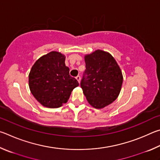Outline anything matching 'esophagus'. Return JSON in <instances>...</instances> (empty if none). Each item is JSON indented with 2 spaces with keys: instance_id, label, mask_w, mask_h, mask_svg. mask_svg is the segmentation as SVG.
<instances>
[{
  "instance_id": "obj_1",
  "label": "esophagus",
  "mask_w": 160,
  "mask_h": 160,
  "mask_svg": "<svg viewBox=\"0 0 160 160\" xmlns=\"http://www.w3.org/2000/svg\"><path fill=\"white\" fill-rule=\"evenodd\" d=\"M76 79H77V80L78 81V83H80V82H81V77H80V76H77V77H76Z\"/></svg>"
}]
</instances>
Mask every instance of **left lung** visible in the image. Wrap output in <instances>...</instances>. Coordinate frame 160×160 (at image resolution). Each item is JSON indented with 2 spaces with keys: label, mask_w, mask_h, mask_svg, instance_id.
Here are the masks:
<instances>
[{
  "label": "left lung",
  "mask_w": 160,
  "mask_h": 160,
  "mask_svg": "<svg viewBox=\"0 0 160 160\" xmlns=\"http://www.w3.org/2000/svg\"><path fill=\"white\" fill-rule=\"evenodd\" d=\"M84 60L86 69L81 82L83 93L92 107L104 108L119 96L122 70L112 55L102 50L85 55Z\"/></svg>",
  "instance_id": "1"
}]
</instances>
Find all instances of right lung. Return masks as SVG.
<instances>
[{
    "label": "right lung",
    "mask_w": 160,
    "mask_h": 160,
    "mask_svg": "<svg viewBox=\"0 0 160 160\" xmlns=\"http://www.w3.org/2000/svg\"><path fill=\"white\" fill-rule=\"evenodd\" d=\"M65 55L51 51L33 64L29 74V86L33 97L44 107L58 108L66 103L73 89L79 85L69 75Z\"/></svg>",
    "instance_id": "add662e5"
}]
</instances>
